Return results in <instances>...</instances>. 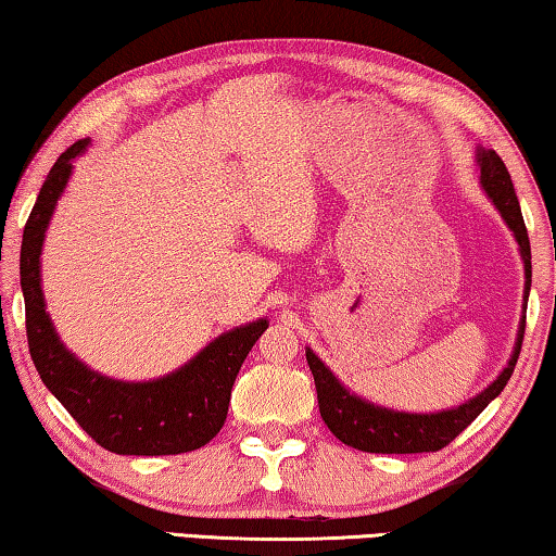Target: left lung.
Returning a JSON list of instances; mask_svg holds the SVG:
<instances>
[{
    "mask_svg": "<svg viewBox=\"0 0 556 556\" xmlns=\"http://www.w3.org/2000/svg\"><path fill=\"white\" fill-rule=\"evenodd\" d=\"M477 164H479V179L486 197L492 199L496 210H500L502 219L507 227L515 231V239L519 244V254L525 260V304L529 296V287H532V250H529V237L525 219H521L519 199L515 194V185L507 167H504L502 156L494 149H477ZM527 317L521 314L517 344L511 352V359L502 375L494 382L471 396L469 402L459 404L454 409L434 412V414H409V412H394L387 407H377L362 396L352 394L339 379L331 375V369L321 362L312 350H306V364H309L314 387H317L319 400V414L339 442L354 450L371 452V454H417V452H437L444 450L454 437H459L479 414L484 412L494 396L502 394L507 387L511 371L521 352V339H525Z\"/></svg>",
    "mask_w": 556,
    "mask_h": 556,
    "instance_id": "obj_1",
    "label": "left lung"
}]
</instances>
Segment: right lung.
Masks as SVG:
<instances>
[{
    "label": "right lung",
    "mask_w": 556,
    "mask_h": 556,
    "mask_svg": "<svg viewBox=\"0 0 556 556\" xmlns=\"http://www.w3.org/2000/svg\"><path fill=\"white\" fill-rule=\"evenodd\" d=\"M87 144L89 139H79L54 162L24 227L20 277L31 362L49 392L104 450L135 457L199 450L225 425L235 379L269 321L256 319L227 331L185 367L152 382H119L74 357L60 342L45 309L39 254L56 199L70 181L72 162Z\"/></svg>",
    "instance_id": "add662e5"
}]
</instances>
